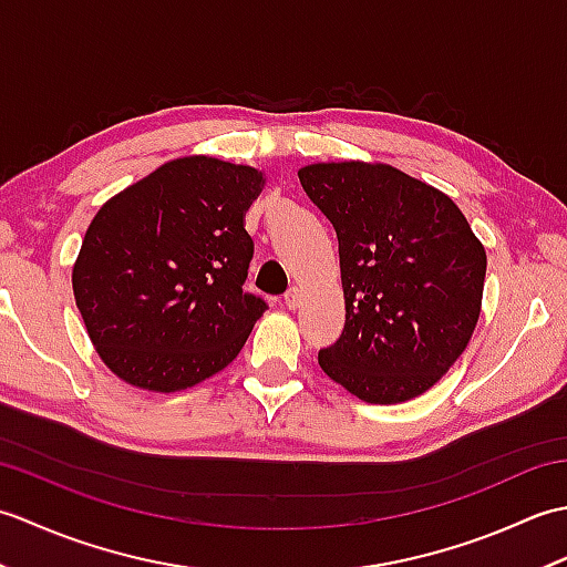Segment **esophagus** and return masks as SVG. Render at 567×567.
Masks as SVG:
<instances>
[{"mask_svg": "<svg viewBox=\"0 0 567 567\" xmlns=\"http://www.w3.org/2000/svg\"><path fill=\"white\" fill-rule=\"evenodd\" d=\"M285 305H287V309H297L299 305H302V290H297V287H292V290H287Z\"/></svg>", "mask_w": 567, "mask_h": 567, "instance_id": "34e87169", "label": "esophagus"}]
</instances>
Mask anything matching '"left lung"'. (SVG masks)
<instances>
[{"mask_svg": "<svg viewBox=\"0 0 567 567\" xmlns=\"http://www.w3.org/2000/svg\"><path fill=\"white\" fill-rule=\"evenodd\" d=\"M297 175L339 238L346 327L319 351L321 370L370 404L414 400L475 331L483 244L449 195L392 165L315 163Z\"/></svg>", "mask_w": 567, "mask_h": 567, "instance_id": "obj_1", "label": "left lung"}]
</instances>
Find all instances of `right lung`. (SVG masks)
<instances>
[{"label":"right lung","instance_id":"1","mask_svg":"<svg viewBox=\"0 0 567 567\" xmlns=\"http://www.w3.org/2000/svg\"><path fill=\"white\" fill-rule=\"evenodd\" d=\"M262 173L209 155L161 165L94 216L72 268L90 341L116 378L179 392L244 348L262 297L244 292V228Z\"/></svg>","mask_w":567,"mask_h":567}]
</instances>
